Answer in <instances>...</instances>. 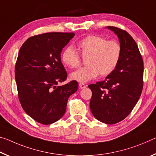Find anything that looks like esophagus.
I'll return each mask as SVG.
<instances>
[{
    "mask_svg": "<svg viewBox=\"0 0 156 156\" xmlns=\"http://www.w3.org/2000/svg\"><path fill=\"white\" fill-rule=\"evenodd\" d=\"M79 87H80V89H84L86 87V85L84 83H79Z\"/></svg>",
    "mask_w": 156,
    "mask_h": 156,
    "instance_id": "34e87169",
    "label": "esophagus"
}]
</instances>
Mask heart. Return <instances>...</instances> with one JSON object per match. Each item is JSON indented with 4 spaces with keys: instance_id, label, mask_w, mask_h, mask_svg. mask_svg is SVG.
Here are the masks:
<instances>
[{
    "instance_id": "heart-1",
    "label": "heart",
    "mask_w": 156,
    "mask_h": 156,
    "mask_svg": "<svg viewBox=\"0 0 156 156\" xmlns=\"http://www.w3.org/2000/svg\"><path fill=\"white\" fill-rule=\"evenodd\" d=\"M78 49L87 66L72 72L70 79L80 83H87L99 74L101 77L112 74L119 64L122 52L119 42L98 35L82 39ZM61 60L66 67L73 69L80 65L82 59L76 49L69 47L62 52Z\"/></svg>"
}]
</instances>
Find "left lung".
Masks as SVG:
<instances>
[{"label":"left lung","instance_id":"8db88e82","mask_svg":"<svg viewBox=\"0 0 156 156\" xmlns=\"http://www.w3.org/2000/svg\"><path fill=\"white\" fill-rule=\"evenodd\" d=\"M119 38L122 52L119 64L103 81L88 86L92 91L90 109L100 122L113 125L127 117L143 88L144 64L135 41L126 31L108 26Z\"/></svg>","mask_w":156,"mask_h":156}]
</instances>
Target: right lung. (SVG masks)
Segmentation results:
<instances>
[{"instance_id":"obj_1","label":"right lung","mask_w":156,"mask_h":156,"mask_svg":"<svg viewBox=\"0 0 156 156\" xmlns=\"http://www.w3.org/2000/svg\"><path fill=\"white\" fill-rule=\"evenodd\" d=\"M74 33L49 32L29 38L18 52L15 65L18 99L31 118L49 125L65 114L67 100L77 91V81L62 86L67 72L60 58L62 49Z\"/></svg>"}]
</instances>
